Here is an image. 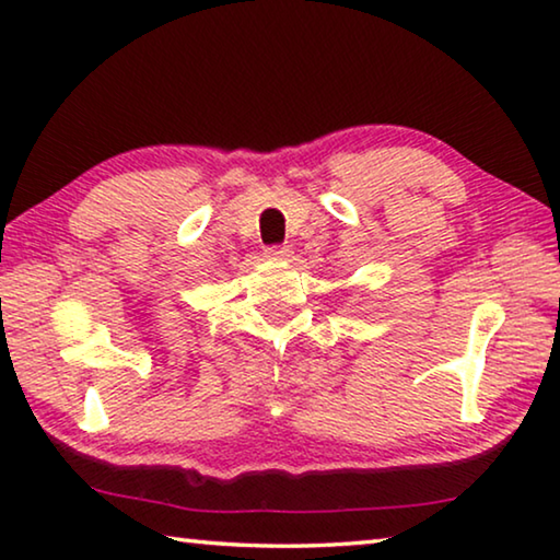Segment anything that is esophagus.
Masks as SVG:
<instances>
[{"instance_id":"34e87169","label":"esophagus","mask_w":560,"mask_h":560,"mask_svg":"<svg viewBox=\"0 0 560 560\" xmlns=\"http://www.w3.org/2000/svg\"><path fill=\"white\" fill-rule=\"evenodd\" d=\"M265 255H268L270 260H288L292 255V247L290 245H272L265 250Z\"/></svg>"}]
</instances>
